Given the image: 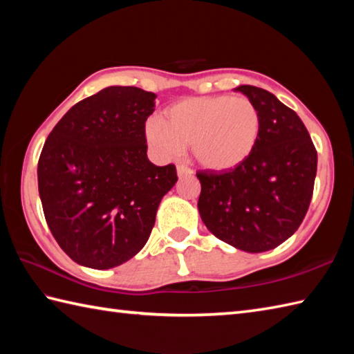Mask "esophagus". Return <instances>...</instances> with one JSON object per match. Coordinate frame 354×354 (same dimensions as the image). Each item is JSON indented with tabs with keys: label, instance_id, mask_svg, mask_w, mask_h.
Instances as JSON below:
<instances>
[{
	"label": "esophagus",
	"instance_id": "esophagus-1",
	"mask_svg": "<svg viewBox=\"0 0 354 354\" xmlns=\"http://www.w3.org/2000/svg\"><path fill=\"white\" fill-rule=\"evenodd\" d=\"M176 171H178V176H190V175H193V170L190 167H187V165H183V164H178Z\"/></svg>",
	"mask_w": 354,
	"mask_h": 354
}]
</instances>
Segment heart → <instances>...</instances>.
Listing matches in <instances>:
<instances>
[{
  "label": "heart",
  "instance_id": "heart-1",
  "mask_svg": "<svg viewBox=\"0 0 354 354\" xmlns=\"http://www.w3.org/2000/svg\"><path fill=\"white\" fill-rule=\"evenodd\" d=\"M261 122L246 97H193L165 109L162 122L146 124L149 145L162 155H178L190 146L204 169L227 171L239 167L254 152Z\"/></svg>",
  "mask_w": 354,
  "mask_h": 354
}]
</instances>
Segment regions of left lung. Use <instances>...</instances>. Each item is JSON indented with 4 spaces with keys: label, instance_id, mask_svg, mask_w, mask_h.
<instances>
[{
    "label": "left lung",
    "instance_id": "obj_1",
    "mask_svg": "<svg viewBox=\"0 0 354 354\" xmlns=\"http://www.w3.org/2000/svg\"><path fill=\"white\" fill-rule=\"evenodd\" d=\"M236 91L259 109L257 146L236 169L196 173L198 208L202 222L222 242L265 252L301 225L312 201L318 153L301 118L274 94L252 85Z\"/></svg>",
    "mask_w": 354,
    "mask_h": 354
}]
</instances>
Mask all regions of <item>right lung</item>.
<instances>
[{
    "instance_id": "right-lung-1",
    "label": "right lung",
    "mask_w": 354,
    "mask_h": 354,
    "mask_svg": "<svg viewBox=\"0 0 354 354\" xmlns=\"http://www.w3.org/2000/svg\"><path fill=\"white\" fill-rule=\"evenodd\" d=\"M155 94L109 86L66 112L45 140L37 187L53 237L71 260L109 269L146 245L173 164L147 158L146 120Z\"/></svg>"
}]
</instances>
